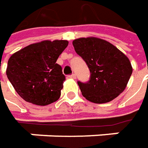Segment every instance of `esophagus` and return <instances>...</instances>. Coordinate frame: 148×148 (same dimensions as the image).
Here are the masks:
<instances>
[{"mask_svg":"<svg viewBox=\"0 0 148 148\" xmlns=\"http://www.w3.org/2000/svg\"><path fill=\"white\" fill-rule=\"evenodd\" d=\"M69 77L70 79H76V75L74 74H72L71 75H69Z\"/></svg>","mask_w":148,"mask_h":148,"instance_id":"34e87169","label":"esophagus"}]
</instances>
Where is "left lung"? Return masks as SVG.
Returning a JSON list of instances; mask_svg holds the SVG:
<instances>
[{
  "instance_id": "obj_1",
  "label": "left lung",
  "mask_w": 148,
  "mask_h": 148,
  "mask_svg": "<svg viewBox=\"0 0 148 148\" xmlns=\"http://www.w3.org/2000/svg\"><path fill=\"white\" fill-rule=\"evenodd\" d=\"M90 70L87 83L78 82L83 96L95 103L110 102L123 92L132 73L128 58L111 43L96 37L73 41Z\"/></svg>"
}]
</instances>
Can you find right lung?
I'll use <instances>...</instances> for the list:
<instances>
[{
	"label": "right lung",
	"mask_w": 148,
	"mask_h": 148,
	"mask_svg": "<svg viewBox=\"0 0 148 148\" xmlns=\"http://www.w3.org/2000/svg\"><path fill=\"white\" fill-rule=\"evenodd\" d=\"M67 40H44L11 55L6 75L17 93L26 102L48 105L60 99L65 76L56 61Z\"/></svg>",
	"instance_id": "obj_1"
}]
</instances>
